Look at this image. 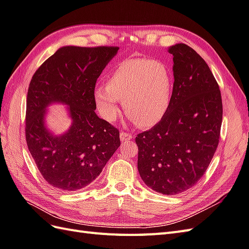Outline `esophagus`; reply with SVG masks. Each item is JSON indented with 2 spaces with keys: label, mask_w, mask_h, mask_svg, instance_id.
I'll return each instance as SVG.
<instances>
[{
  "label": "esophagus",
  "mask_w": 249,
  "mask_h": 249,
  "mask_svg": "<svg viewBox=\"0 0 249 249\" xmlns=\"http://www.w3.org/2000/svg\"><path fill=\"white\" fill-rule=\"evenodd\" d=\"M120 139H121V141H122V142H124V141H129V140L133 139V136L130 135V133L121 131V133H120Z\"/></svg>",
  "instance_id": "1"
}]
</instances>
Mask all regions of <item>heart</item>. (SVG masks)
<instances>
[{"label":"heart","instance_id":"obj_1","mask_svg":"<svg viewBox=\"0 0 249 249\" xmlns=\"http://www.w3.org/2000/svg\"><path fill=\"white\" fill-rule=\"evenodd\" d=\"M174 80L164 63L149 59H128L120 63L107 84L94 88L93 98L100 114L108 122L116 120L119 101L126 113L142 127L158 124L171 103Z\"/></svg>","mask_w":249,"mask_h":249}]
</instances>
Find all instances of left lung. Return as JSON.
<instances>
[{
	"instance_id": "1",
	"label": "left lung",
	"mask_w": 249,
	"mask_h": 249,
	"mask_svg": "<svg viewBox=\"0 0 249 249\" xmlns=\"http://www.w3.org/2000/svg\"><path fill=\"white\" fill-rule=\"evenodd\" d=\"M174 56V91L164 118L139 133L138 170L152 190L181 194L212 162L222 124L221 92L206 62L186 44L168 47Z\"/></svg>"
}]
</instances>
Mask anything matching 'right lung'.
<instances>
[{
  "mask_svg": "<svg viewBox=\"0 0 249 249\" xmlns=\"http://www.w3.org/2000/svg\"><path fill=\"white\" fill-rule=\"evenodd\" d=\"M118 47L63 46L36 70L26 104V142L50 185L75 191L95 180L120 146V132L95 113V83ZM67 106L70 128L55 135L47 125L48 107Z\"/></svg>",
  "mask_w": 249,
  "mask_h": 249,
  "instance_id": "right-lung-1",
  "label": "right lung"
}]
</instances>
